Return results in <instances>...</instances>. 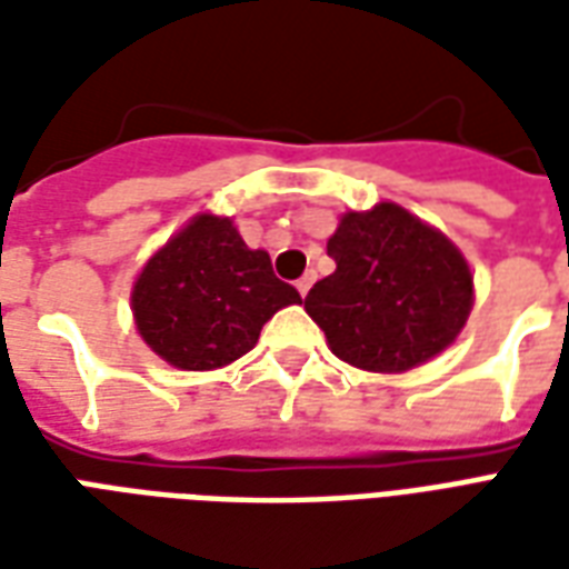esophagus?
I'll return each instance as SVG.
<instances>
[{"instance_id": "esophagus-1", "label": "esophagus", "mask_w": 569, "mask_h": 569, "mask_svg": "<svg viewBox=\"0 0 569 569\" xmlns=\"http://www.w3.org/2000/svg\"><path fill=\"white\" fill-rule=\"evenodd\" d=\"M313 280H317V273H313V271H308V273H305V277H301V280H298L296 289H298V292H301V298L308 296V289H310V286H313Z\"/></svg>"}]
</instances>
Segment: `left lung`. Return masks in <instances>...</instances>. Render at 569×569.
<instances>
[{
  "mask_svg": "<svg viewBox=\"0 0 569 569\" xmlns=\"http://www.w3.org/2000/svg\"><path fill=\"white\" fill-rule=\"evenodd\" d=\"M335 273L305 298L338 359L366 371H408L439 357L472 310V271L432 224L378 203L345 212L329 237Z\"/></svg>",
  "mask_w": 569,
  "mask_h": 569,
  "instance_id": "obj_1",
  "label": "left lung"
}]
</instances>
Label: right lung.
I'll use <instances>...</instances> for the list:
<instances>
[{"label": "right lung", "mask_w": 569, "mask_h": 569, "mask_svg": "<svg viewBox=\"0 0 569 569\" xmlns=\"http://www.w3.org/2000/svg\"><path fill=\"white\" fill-rule=\"evenodd\" d=\"M271 256L249 249L231 219L200 212L137 277L130 308L142 341L176 369H222L259 341L273 313L298 305Z\"/></svg>", "instance_id": "add662e5"}]
</instances>
